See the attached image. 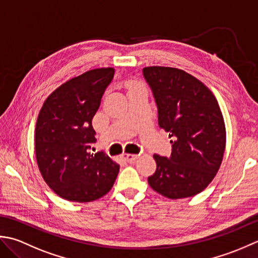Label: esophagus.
Returning a JSON list of instances; mask_svg holds the SVG:
<instances>
[{
	"label": "esophagus",
	"instance_id": "esophagus-1",
	"mask_svg": "<svg viewBox=\"0 0 258 258\" xmlns=\"http://www.w3.org/2000/svg\"><path fill=\"white\" fill-rule=\"evenodd\" d=\"M138 157H139V155H134V154H124V155H122V158L128 162L135 161L137 158H138Z\"/></svg>",
	"mask_w": 258,
	"mask_h": 258
}]
</instances>
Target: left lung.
<instances>
[{"instance_id":"8db88e82","label":"left lung","mask_w":258,"mask_h":258,"mask_svg":"<svg viewBox=\"0 0 258 258\" xmlns=\"http://www.w3.org/2000/svg\"><path fill=\"white\" fill-rule=\"evenodd\" d=\"M143 75L158 109L159 127L172 138L169 158L154 155L150 187L170 199L192 197L222 164L226 129L216 98L202 81L176 68L147 67Z\"/></svg>"}]
</instances>
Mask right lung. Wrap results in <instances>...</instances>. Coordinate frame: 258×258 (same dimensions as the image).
<instances>
[{
  "instance_id": "right-lung-1",
  "label": "right lung",
  "mask_w": 258,
  "mask_h": 258,
  "mask_svg": "<svg viewBox=\"0 0 258 258\" xmlns=\"http://www.w3.org/2000/svg\"><path fill=\"white\" fill-rule=\"evenodd\" d=\"M114 69H93L52 92L35 127V156L42 177L57 196L89 203L106 195L119 172L103 152L91 154L97 141L92 119Z\"/></svg>"
}]
</instances>
